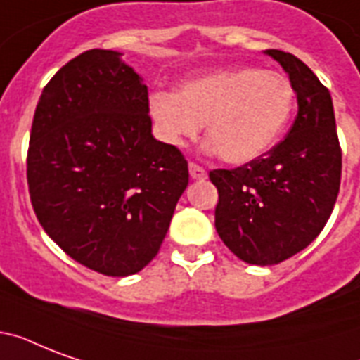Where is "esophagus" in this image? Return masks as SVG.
Listing matches in <instances>:
<instances>
[{"mask_svg": "<svg viewBox=\"0 0 360 360\" xmlns=\"http://www.w3.org/2000/svg\"><path fill=\"white\" fill-rule=\"evenodd\" d=\"M188 172H191V177L194 181L207 179V174H205V169H203L202 166H198V164H194V162L188 164Z\"/></svg>", "mask_w": 360, "mask_h": 360, "instance_id": "34e87169", "label": "esophagus"}]
</instances>
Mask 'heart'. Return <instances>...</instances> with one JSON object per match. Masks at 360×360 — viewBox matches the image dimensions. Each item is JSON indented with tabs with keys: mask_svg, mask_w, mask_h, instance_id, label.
Returning a JSON list of instances; mask_svg holds the SVG:
<instances>
[{
	"mask_svg": "<svg viewBox=\"0 0 360 360\" xmlns=\"http://www.w3.org/2000/svg\"><path fill=\"white\" fill-rule=\"evenodd\" d=\"M293 104L295 89L278 70L228 67L181 82L175 95L151 93L147 112L158 138L175 147L205 124V151L240 166L278 141Z\"/></svg>",
	"mask_w": 360,
	"mask_h": 360,
	"instance_id": "b5f03b06",
	"label": "heart"
}]
</instances>
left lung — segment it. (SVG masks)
<instances>
[{
  "instance_id": "left-lung-1",
  "label": "left lung",
  "mask_w": 360,
  "mask_h": 360,
  "mask_svg": "<svg viewBox=\"0 0 360 360\" xmlns=\"http://www.w3.org/2000/svg\"><path fill=\"white\" fill-rule=\"evenodd\" d=\"M290 76L297 117L284 140L236 169H213L214 228L239 259L274 265L307 248L340 191L342 151L329 89L293 53L265 50Z\"/></svg>"
}]
</instances>
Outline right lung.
<instances>
[{
	"label": "right lung",
	"mask_w": 360,
	"mask_h": 360,
	"mask_svg": "<svg viewBox=\"0 0 360 360\" xmlns=\"http://www.w3.org/2000/svg\"><path fill=\"white\" fill-rule=\"evenodd\" d=\"M114 50H87L42 89L27 185L48 236L72 259L129 276L157 256L188 185L177 147L158 141L147 86Z\"/></svg>",
	"instance_id": "right-lung-1"
}]
</instances>
